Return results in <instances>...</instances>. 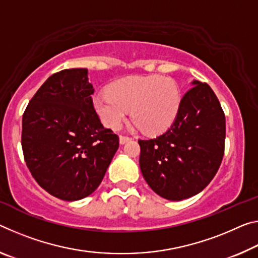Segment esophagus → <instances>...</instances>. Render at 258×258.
Wrapping results in <instances>:
<instances>
[{"mask_svg": "<svg viewBox=\"0 0 258 258\" xmlns=\"http://www.w3.org/2000/svg\"><path fill=\"white\" fill-rule=\"evenodd\" d=\"M131 140V138L130 137H127V136H120L119 137V142L121 145H124L125 142H127V141H130Z\"/></svg>", "mask_w": 258, "mask_h": 258, "instance_id": "esophagus-1", "label": "esophagus"}]
</instances>
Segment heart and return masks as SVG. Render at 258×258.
I'll use <instances>...</instances> for the list:
<instances>
[{
    "label": "heart",
    "mask_w": 258,
    "mask_h": 258,
    "mask_svg": "<svg viewBox=\"0 0 258 258\" xmlns=\"http://www.w3.org/2000/svg\"><path fill=\"white\" fill-rule=\"evenodd\" d=\"M181 104V94L173 79L158 75L122 78L109 91L94 96V108L102 122L116 130L127 117L142 132L157 134L172 125Z\"/></svg>",
    "instance_id": "obj_1"
}]
</instances>
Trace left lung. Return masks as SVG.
Instances as JSON below:
<instances>
[{
	"mask_svg": "<svg viewBox=\"0 0 258 258\" xmlns=\"http://www.w3.org/2000/svg\"><path fill=\"white\" fill-rule=\"evenodd\" d=\"M165 133L139 140L140 169L155 193L171 201L199 194L217 173L225 149V113L210 86L193 81Z\"/></svg>",
	"mask_w": 258,
	"mask_h": 258,
	"instance_id": "1",
	"label": "left lung"
}]
</instances>
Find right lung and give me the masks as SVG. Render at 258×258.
<instances>
[{
    "instance_id": "1",
    "label": "right lung",
    "mask_w": 258,
    "mask_h": 258,
    "mask_svg": "<svg viewBox=\"0 0 258 258\" xmlns=\"http://www.w3.org/2000/svg\"><path fill=\"white\" fill-rule=\"evenodd\" d=\"M87 69L50 76L23 114L22 148L35 181L55 198L77 201L103 179L119 138L95 111Z\"/></svg>"
}]
</instances>
